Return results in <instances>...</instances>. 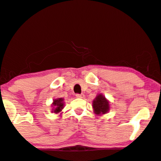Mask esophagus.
Listing matches in <instances>:
<instances>
[{
    "label": "esophagus",
    "mask_w": 161,
    "mask_h": 161,
    "mask_svg": "<svg viewBox=\"0 0 161 161\" xmlns=\"http://www.w3.org/2000/svg\"><path fill=\"white\" fill-rule=\"evenodd\" d=\"M75 96H76V97H79V98H83L85 97V95L84 94H76Z\"/></svg>",
    "instance_id": "34e87169"
}]
</instances>
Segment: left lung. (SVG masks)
<instances>
[{
	"label": "left lung",
	"instance_id": "left-lung-1",
	"mask_svg": "<svg viewBox=\"0 0 161 161\" xmlns=\"http://www.w3.org/2000/svg\"><path fill=\"white\" fill-rule=\"evenodd\" d=\"M94 111L96 114H104L108 112L109 103L102 95H98L93 101Z\"/></svg>",
	"mask_w": 161,
	"mask_h": 161
}]
</instances>
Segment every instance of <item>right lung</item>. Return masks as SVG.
<instances>
[{"label":"right lung","mask_w":161,"mask_h":161,"mask_svg":"<svg viewBox=\"0 0 161 161\" xmlns=\"http://www.w3.org/2000/svg\"><path fill=\"white\" fill-rule=\"evenodd\" d=\"M64 99L59 98V99H55L53 101V105L54 106V110H53V112L54 113H59L61 111V110L64 108V102H63Z\"/></svg>","instance_id":"right-lung-1"}]
</instances>
